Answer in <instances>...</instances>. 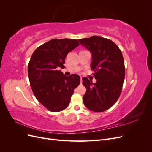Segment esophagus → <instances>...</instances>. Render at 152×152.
<instances>
[{
  "instance_id": "34e87169",
  "label": "esophagus",
  "mask_w": 152,
  "mask_h": 152,
  "mask_svg": "<svg viewBox=\"0 0 152 152\" xmlns=\"http://www.w3.org/2000/svg\"><path fill=\"white\" fill-rule=\"evenodd\" d=\"M82 78L80 77V84H82Z\"/></svg>"
}]
</instances>
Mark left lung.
I'll list each match as a JSON object with an SVG mask.
<instances>
[{"instance_id": "left-lung-1", "label": "left lung", "mask_w": 152, "mask_h": 152, "mask_svg": "<svg viewBox=\"0 0 152 152\" xmlns=\"http://www.w3.org/2000/svg\"><path fill=\"white\" fill-rule=\"evenodd\" d=\"M79 41L92 54L91 67L96 79L93 83L87 77L82 78L86 88L83 102L91 111H106L116 103L122 92L126 72L122 52L113 41L99 36Z\"/></svg>"}]
</instances>
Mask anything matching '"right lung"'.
I'll use <instances>...</instances> for the list:
<instances>
[{"label": "right lung", "instance_id": "1", "mask_svg": "<svg viewBox=\"0 0 152 152\" xmlns=\"http://www.w3.org/2000/svg\"><path fill=\"white\" fill-rule=\"evenodd\" d=\"M76 39H54L40 45L32 54L28 75L35 98L53 112L65 110L74 89L79 85V75L65 76L58 70L64 68L66 55L79 46Z\"/></svg>", "mask_w": 152, "mask_h": 152}]
</instances>
